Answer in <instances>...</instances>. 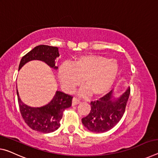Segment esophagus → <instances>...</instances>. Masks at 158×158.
<instances>
[{"label": "esophagus", "mask_w": 158, "mask_h": 158, "mask_svg": "<svg viewBox=\"0 0 158 158\" xmlns=\"http://www.w3.org/2000/svg\"><path fill=\"white\" fill-rule=\"evenodd\" d=\"M79 102H80V101L78 98H77L74 97L73 98H72V106H76V105L79 104Z\"/></svg>", "instance_id": "34e87169"}]
</instances>
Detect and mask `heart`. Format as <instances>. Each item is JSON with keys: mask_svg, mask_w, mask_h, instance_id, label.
I'll return each mask as SVG.
<instances>
[{"mask_svg": "<svg viewBox=\"0 0 158 158\" xmlns=\"http://www.w3.org/2000/svg\"><path fill=\"white\" fill-rule=\"evenodd\" d=\"M119 66L114 60L108 57L85 55L77 57L69 64H62L58 70V79L61 86L71 92L81 84L85 88L82 94L100 97L112 88L119 74Z\"/></svg>", "mask_w": 158, "mask_h": 158, "instance_id": "heart-1", "label": "heart"}]
</instances>
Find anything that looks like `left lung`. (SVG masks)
<instances>
[{"instance_id":"8db88e82","label":"left lung","mask_w":158,"mask_h":158,"mask_svg":"<svg viewBox=\"0 0 158 158\" xmlns=\"http://www.w3.org/2000/svg\"><path fill=\"white\" fill-rule=\"evenodd\" d=\"M112 93L110 91L98 101L91 102V112L82 118L84 126L89 131L96 133L109 131L122 119L129 97L130 88L117 99L114 98Z\"/></svg>"}]
</instances>
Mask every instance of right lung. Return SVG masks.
Listing matches in <instances>:
<instances>
[{"instance_id": "1", "label": "right lung", "mask_w": 158, "mask_h": 158, "mask_svg": "<svg viewBox=\"0 0 158 158\" xmlns=\"http://www.w3.org/2000/svg\"><path fill=\"white\" fill-rule=\"evenodd\" d=\"M59 56L58 48L40 45L22 57L19 69L27 62L34 60L44 61L48 65L56 69L57 67L56 65V60ZM17 94L19 111L25 123L34 131L41 133H51L59 128L63 111L72 106L73 98L69 94L57 91L52 101L46 106L34 107L28 106L21 101L17 89Z\"/></svg>"}]
</instances>
